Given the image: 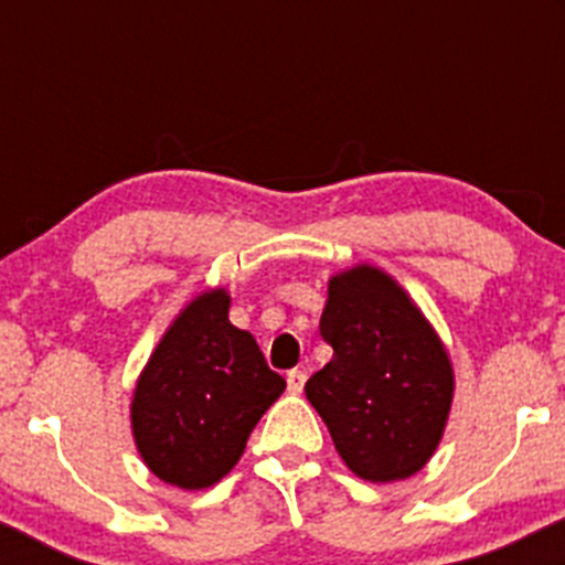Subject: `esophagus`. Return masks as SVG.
Returning <instances> with one entry per match:
<instances>
[{"label": "esophagus", "mask_w": 565, "mask_h": 565, "mask_svg": "<svg viewBox=\"0 0 565 565\" xmlns=\"http://www.w3.org/2000/svg\"><path fill=\"white\" fill-rule=\"evenodd\" d=\"M306 385V372H300V369H292V372L287 374V388L289 393H300Z\"/></svg>", "instance_id": "obj_1"}]
</instances>
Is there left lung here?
Masks as SVG:
<instances>
[{
  "label": "left lung",
  "mask_w": 565,
  "mask_h": 565,
  "mask_svg": "<svg viewBox=\"0 0 565 565\" xmlns=\"http://www.w3.org/2000/svg\"><path fill=\"white\" fill-rule=\"evenodd\" d=\"M319 333L333 358L306 383L335 451L355 476L385 483L435 454L454 398L446 350L383 270L358 265L328 284Z\"/></svg>",
  "instance_id": "1"
}]
</instances>
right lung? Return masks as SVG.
<instances>
[{
  "label": "right lung",
  "instance_id": "add662e5",
  "mask_svg": "<svg viewBox=\"0 0 565 565\" xmlns=\"http://www.w3.org/2000/svg\"><path fill=\"white\" fill-rule=\"evenodd\" d=\"M284 388L254 335L230 322V295H199L167 330L136 385L130 420L141 459L180 489L213 487L237 465Z\"/></svg>",
  "mask_w": 565,
  "mask_h": 565
}]
</instances>
